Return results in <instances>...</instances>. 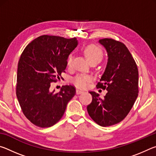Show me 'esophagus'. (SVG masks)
<instances>
[{
  "instance_id": "esophagus-1",
  "label": "esophagus",
  "mask_w": 156,
  "mask_h": 156,
  "mask_svg": "<svg viewBox=\"0 0 156 156\" xmlns=\"http://www.w3.org/2000/svg\"><path fill=\"white\" fill-rule=\"evenodd\" d=\"M83 91L80 90V89H76V94H80L83 93Z\"/></svg>"
}]
</instances>
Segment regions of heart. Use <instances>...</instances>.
<instances>
[{"label":"heart","mask_w":156,"mask_h":156,"mask_svg":"<svg viewBox=\"0 0 156 156\" xmlns=\"http://www.w3.org/2000/svg\"><path fill=\"white\" fill-rule=\"evenodd\" d=\"M84 53L89 62L98 61L100 62L103 57L102 50L96 44H89L84 49ZM73 60V55L70 54L68 56L67 65L71 66ZM92 80L91 76L87 75H79L73 79V83L80 88H85L88 85L89 82Z\"/></svg>","instance_id":"heart-1"}]
</instances>
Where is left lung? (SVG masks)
<instances>
[{"instance_id": "8db88e82", "label": "left lung", "mask_w": 156, "mask_h": 156, "mask_svg": "<svg viewBox=\"0 0 156 156\" xmlns=\"http://www.w3.org/2000/svg\"><path fill=\"white\" fill-rule=\"evenodd\" d=\"M106 49L107 63L98 88L107 91L104 98L89 91L92 102L87 109L98 125L109 126L122 121L130 112L138 96V70L125 44L112 38L99 40Z\"/></svg>"}]
</instances>
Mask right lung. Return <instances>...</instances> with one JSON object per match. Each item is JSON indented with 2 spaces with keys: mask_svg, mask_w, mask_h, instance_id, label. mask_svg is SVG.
<instances>
[{
  "mask_svg": "<svg viewBox=\"0 0 156 156\" xmlns=\"http://www.w3.org/2000/svg\"><path fill=\"white\" fill-rule=\"evenodd\" d=\"M78 44L76 38L67 39L44 35L25 47L18 63L16 96L26 118L46 128L61 119L76 89L65 85L58 93L49 90L67 65L68 56Z\"/></svg>",
  "mask_w": 156,
  "mask_h": 156,
  "instance_id": "1",
  "label": "right lung"
}]
</instances>
